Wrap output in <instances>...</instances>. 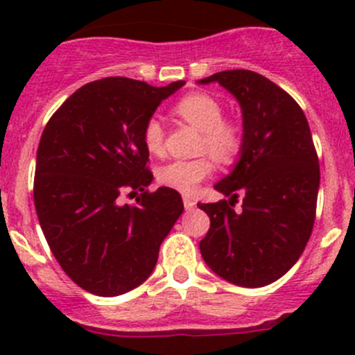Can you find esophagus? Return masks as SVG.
Segmentation results:
<instances>
[{
	"instance_id": "1",
	"label": "esophagus",
	"mask_w": 355,
	"mask_h": 355,
	"mask_svg": "<svg viewBox=\"0 0 355 355\" xmlns=\"http://www.w3.org/2000/svg\"><path fill=\"white\" fill-rule=\"evenodd\" d=\"M184 206H185V209H192V207L196 206V200L192 199V198H189V196H185V198H184Z\"/></svg>"
}]
</instances>
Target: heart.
<instances>
[{"label":"heart","mask_w":355,"mask_h":355,"mask_svg":"<svg viewBox=\"0 0 355 355\" xmlns=\"http://www.w3.org/2000/svg\"><path fill=\"white\" fill-rule=\"evenodd\" d=\"M175 113L202 132L200 151L209 153L221 163H230L239 155L242 146L241 128L232 121L223 120V108L211 96L196 92L182 98L175 105ZM142 141L151 155H161L164 149V128L159 118L151 116L142 130ZM213 173V163L209 157L196 159H175L163 164L157 171V178L163 185L182 192L192 194L196 187Z\"/></svg>","instance_id":"obj_1"}]
</instances>
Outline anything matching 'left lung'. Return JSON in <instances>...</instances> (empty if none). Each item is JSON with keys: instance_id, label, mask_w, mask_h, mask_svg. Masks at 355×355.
I'll use <instances>...</instances> for the list:
<instances>
[{"instance_id": "left-lung-1", "label": "left lung", "mask_w": 355, "mask_h": 355, "mask_svg": "<svg viewBox=\"0 0 355 355\" xmlns=\"http://www.w3.org/2000/svg\"><path fill=\"white\" fill-rule=\"evenodd\" d=\"M220 84L242 110V146L234 170L214 184L228 200L198 204L211 227L199 249L230 284L257 288L284 277L311 237L320 163L309 123L292 98L250 70H225L198 80ZM239 193L243 211L231 209Z\"/></svg>"}]
</instances>
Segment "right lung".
I'll return each mask as SVG.
<instances>
[{"mask_svg": "<svg viewBox=\"0 0 355 355\" xmlns=\"http://www.w3.org/2000/svg\"><path fill=\"white\" fill-rule=\"evenodd\" d=\"M184 84L89 82L42 132L34 178L39 223L60 266L87 292L114 297L144 284L161 242L184 213L173 189L146 191L153 173L142 141L146 121ZM127 190L138 196L134 207L117 200Z\"/></svg>", "mask_w": 355, "mask_h": 355, "instance_id": "obj_1", "label": "right lung"}]
</instances>
